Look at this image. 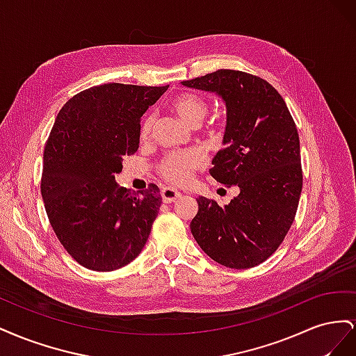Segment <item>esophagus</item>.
I'll return each instance as SVG.
<instances>
[{"label": "esophagus", "instance_id": "1", "mask_svg": "<svg viewBox=\"0 0 356 356\" xmlns=\"http://www.w3.org/2000/svg\"><path fill=\"white\" fill-rule=\"evenodd\" d=\"M178 197H181V193L170 188V187H163L161 188V199H163L165 203H174Z\"/></svg>", "mask_w": 356, "mask_h": 356}]
</instances>
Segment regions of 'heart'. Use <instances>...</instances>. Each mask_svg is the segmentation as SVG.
<instances>
[{
	"label": "heart",
	"mask_w": 356,
	"mask_h": 356,
	"mask_svg": "<svg viewBox=\"0 0 356 356\" xmlns=\"http://www.w3.org/2000/svg\"><path fill=\"white\" fill-rule=\"evenodd\" d=\"M172 108L179 115V118L188 126H199L203 118L208 115L209 104L197 93L186 92L178 95L172 101ZM154 114L147 113L139 126V136L147 139L153 131ZM224 126L222 120H213L209 124V132H218ZM203 156L196 149H190L184 153H170L159 165V174L174 186H184L191 179L193 174L203 166Z\"/></svg>",
	"instance_id": "b5f03b06"
}]
</instances>
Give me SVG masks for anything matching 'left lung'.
Segmentation results:
<instances>
[{
  "mask_svg": "<svg viewBox=\"0 0 356 356\" xmlns=\"http://www.w3.org/2000/svg\"><path fill=\"white\" fill-rule=\"evenodd\" d=\"M181 83L225 101L224 148L209 174L224 187L239 188L224 208L199 196L191 233L213 261L255 267L284 242L298 208L303 170L294 118L279 92L258 75L218 70Z\"/></svg>",
  "mask_w": 356,
  "mask_h": 356,
  "instance_id": "obj_1",
  "label": "left lung"
}]
</instances>
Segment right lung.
Here are the masks:
<instances>
[{"instance_id": "1", "label": "right lung", "mask_w": 356, "mask_h": 356, "mask_svg": "<svg viewBox=\"0 0 356 356\" xmlns=\"http://www.w3.org/2000/svg\"><path fill=\"white\" fill-rule=\"evenodd\" d=\"M169 86L106 83L62 106L44 148L41 196L53 232L75 261L117 270L139 255L157 217L156 184L118 187L124 156L136 153L143 114Z\"/></svg>"}]
</instances>
